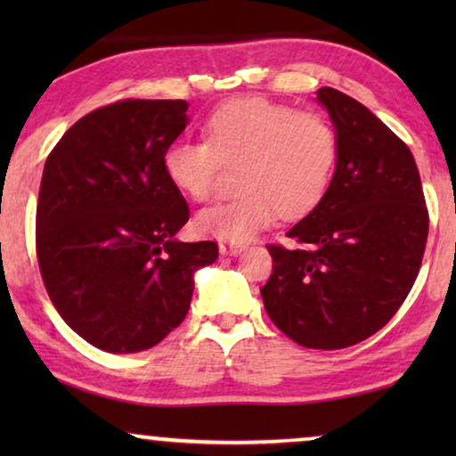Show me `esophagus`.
Returning a JSON list of instances; mask_svg holds the SVG:
<instances>
[{"label": "esophagus", "instance_id": "1", "mask_svg": "<svg viewBox=\"0 0 456 456\" xmlns=\"http://www.w3.org/2000/svg\"><path fill=\"white\" fill-rule=\"evenodd\" d=\"M245 251V245H236V242L222 240L220 242V255H239Z\"/></svg>", "mask_w": 456, "mask_h": 456}]
</instances>
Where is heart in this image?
<instances>
[{
	"mask_svg": "<svg viewBox=\"0 0 456 456\" xmlns=\"http://www.w3.org/2000/svg\"><path fill=\"white\" fill-rule=\"evenodd\" d=\"M208 142L178 139L164 151L170 183L197 201L216 191L222 164H242V195L203 208L197 230L245 242L284 217L309 214L326 195L338 159V134L320 111H295L267 99H236L205 124Z\"/></svg>",
	"mask_w": 456,
	"mask_h": 456,
	"instance_id": "1",
	"label": "heart"
}]
</instances>
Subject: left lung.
<instances>
[{"instance_id":"8db88e82","label":"left lung","mask_w":456,"mask_h":456,"mask_svg":"<svg viewBox=\"0 0 456 456\" xmlns=\"http://www.w3.org/2000/svg\"><path fill=\"white\" fill-rule=\"evenodd\" d=\"M315 99L338 134L326 195L270 245L265 311L297 345L336 351L392 320L419 273L428 240L421 178L409 147L357 99L322 86Z\"/></svg>"}]
</instances>
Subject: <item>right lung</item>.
I'll return each instance as SVG.
<instances>
[{
	"label": "right lung",
	"mask_w": 456,
	"mask_h": 456,
	"mask_svg": "<svg viewBox=\"0 0 456 456\" xmlns=\"http://www.w3.org/2000/svg\"><path fill=\"white\" fill-rule=\"evenodd\" d=\"M183 99H126L66 130L43 167L37 257L68 326L105 353L147 351L189 314L214 240L183 242L189 205L164 151L189 124Z\"/></svg>",
	"instance_id": "add662e5"
}]
</instances>
